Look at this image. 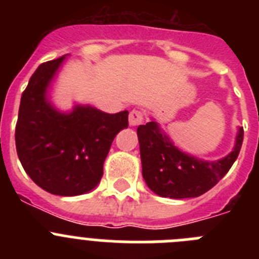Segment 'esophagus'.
Segmentation results:
<instances>
[{"instance_id": "obj_1", "label": "esophagus", "mask_w": 259, "mask_h": 259, "mask_svg": "<svg viewBox=\"0 0 259 259\" xmlns=\"http://www.w3.org/2000/svg\"><path fill=\"white\" fill-rule=\"evenodd\" d=\"M144 122V114L141 110H132L130 113V125L135 127Z\"/></svg>"}]
</instances>
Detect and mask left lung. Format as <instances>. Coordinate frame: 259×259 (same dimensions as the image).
<instances>
[{
    "instance_id": "obj_1",
    "label": "left lung",
    "mask_w": 259,
    "mask_h": 259,
    "mask_svg": "<svg viewBox=\"0 0 259 259\" xmlns=\"http://www.w3.org/2000/svg\"><path fill=\"white\" fill-rule=\"evenodd\" d=\"M143 178L146 185L161 197H198L211 189L236 161L244 139L239 128L233 150L218 161H203L182 152L154 120L139 125Z\"/></svg>"
}]
</instances>
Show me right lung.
I'll use <instances>...</instances> for the list:
<instances>
[{
  "instance_id": "add662e5",
  "label": "right lung",
  "mask_w": 259,
  "mask_h": 259,
  "mask_svg": "<svg viewBox=\"0 0 259 259\" xmlns=\"http://www.w3.org/2000/svg\"><path fill=\"white\" fill-rule=\"evenodd\" d=\"M66 56L45 62L33 72L20 98L15 145L23 168L44 191L79 196L97 187L104 162L119 131L128 127V111L107 114L89 105L62 113L48 88Z\"/></svg>"
}]
</instances>
